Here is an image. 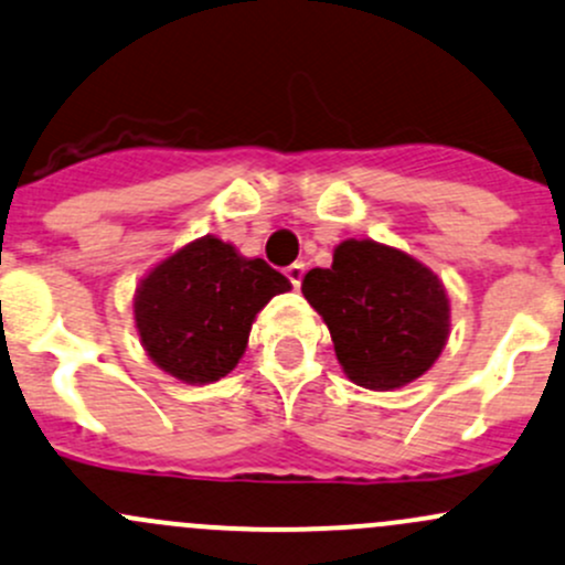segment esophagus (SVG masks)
I'll return each instance as SVG.
<instances>
[{"mask_svg": "<svg viewBox=\"0 0 565 565\" xmlns=\"http://www.w3.org/2000/svg\"><path fill=\"white\" fill-rule=\"evenodd\" d=\"M302 273H306V265H302V263H295V265L287 267V278H289V281H292L295 289H300Z\"/></svg>", "mask_w": 565, "mask_h": 565, "instance_id": "1", "label": "esophagus"}]
</instances>
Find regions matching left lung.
Instances as JSON below:
<instances>
[{
    "instance_id": "left-lung-1",
    "label": "left lung",
    "mask_w": 565,
    "mask_h": 565,
    "mask_svg": "<svg viewBox=\"0 0 565 565\" xmlns=\"http://www.w3.org/2000/svg\"><path fill=\"white\" fill-rule=\"evenodd\" d=\"M302 295L328 324L335 358L358 387L397 390L430 371L449 338L441 278L371 237L338 243L330 267L302 276Z\"/></svg>"
}]
</instances>
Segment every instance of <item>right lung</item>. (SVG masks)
Listing matches in <instances>:
<instances>
[{"mask_svg": "<svg viewBox=\"0 0 565 565\" xmlns=\"http://www.w3.org/2000/svg\"><path fill=\"white\" fill-rule=\"evenodd\" d=\"M287 276L216 235L153 265L135 289V328L153 365L183 384H211L243 358L254 319Z\"/></svg>", "mask_w": 565, "mask_h": 565, "instance_id": "add662e5", "label": "right lung"}]
</instances>
